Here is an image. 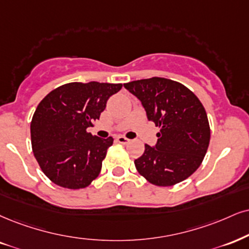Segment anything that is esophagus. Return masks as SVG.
I'll use <instances>...</instances> for the list:
<instances>
[{
  "label": "esophagus",
  "instance_id": "1",
  "mask_svg": "<svg viewBox=\"0 0 249 249\" xmlns=\"http://www.w3.org/2000/svg\"><path fill=\"white\" fill-rule=\"evenodd\" d=\"M116 141H118L120 144H129L130 143V140L127 139V137H124V136H119L118 139H116Z\"/></svg>",
  "mask_w": 249,
  "mask_h": 249
}]
</instances>
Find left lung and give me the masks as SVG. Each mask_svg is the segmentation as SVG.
<instances>
[{"instance_id":"8db88e82","label":"left lung","mask_w":249,"mask_h":249,"mask_svg":"<svg viewBox=\"0 0 249 249\" xmlns=\"http://www.w3.org/2000/svg\"><path fill=\"white\" fill-rule=\"evenodd\" d=\"M159 127L155 146L145 144L135 166L150 183L174 186L192 176L203 161L210 142L207 112L197 97L179 82L152 77L125 83Z\"/></svg>"}]
</instances>
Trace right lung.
<instances>
[{
	"label": "right lung",
	"mask_w": 249,
	"mask_h": 249,
	"mask_svg": "<svg viewBox=\"0 0 249 249\" xmlns=\"http://www.w3.org/2000/svg\"><path fill=\"white\" fill-rule=\"evenodd\" d=\"M122 84L73 82L54 89L39 103L31 121L33 155L46 177L68 189L88 187L99 176L113 139L88 133L108 98Z\"/></svg>",
	"instance_id": "add662e5"
}]
</instances>
